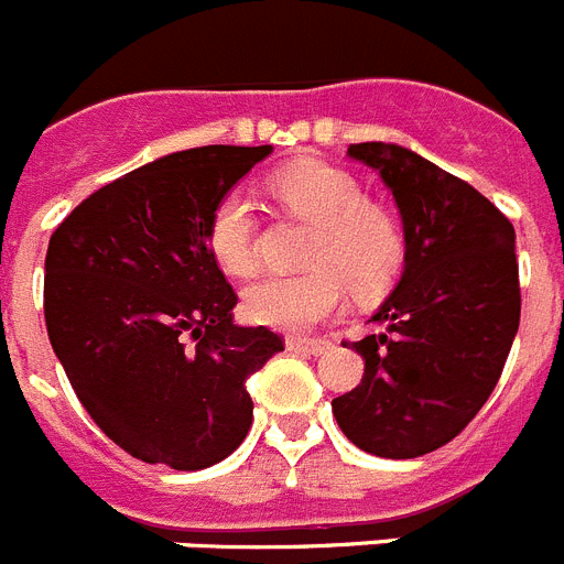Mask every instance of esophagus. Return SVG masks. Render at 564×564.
<instances>
[{"mask_svg":"<svg viewBox=\"0 0 564 564\" xmlns=\"http://www.w3.org/2000/svg\"><path fill=\"white\" fill-rule=\"evenodd\" d=\"M285 344H288V350H302V352H311V356H322V352L330 350V341H327V338L291 336Z\"/></svg>","mask_w":564,"mask_h":564,"instance_id":"obj_1","label":"esophagus"}]
</instances>
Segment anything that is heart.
<instances>
[{
  "instance_id": "b5f03b06",
  "label": "heart",
  "mask_w": 564,
  "mask_h": 564,
  "mask_svg": "<svg viewBox=\"0 0 564 564\" xmlns=\"http://www.w3.org/2000/svg\"><path fill=\"white\" fill-rule=\"evenodd\" d=\"M268 188L299 220L311 223L302 257L311 268L248 288L242 311L253 325L305 333L344 311L350 285L358 296H376L398 276L406 253L401 226L387 208L364 197L352 174L302 161L273 174ZM206 246L231 276L259 271L257 220L242 188H231L212 206Z\"/></svg>"
}]
</instances>
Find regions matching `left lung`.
<instances>
[{
	"label": "left lung",
	"instance_id": "8db88e82",
	"mask_svg": "<svg viewBox=\"0 0 564 564\" xmlns=\"http://www.w3.org/2000/svg\"><path fill=\"white\" fill-rule=\"evenodd\" d=\"M347 154L392 188L406 253L378 330L352 341L361 383L333 398V415L358 449L406 460L460 435L500 381L520 327L514 226L410 149L352 143Z\"/></svg>",
	"mask_w": 564,
	"mask_h": 564
}]
</instances>
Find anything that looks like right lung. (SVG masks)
I'll return each mask as SVG.
<instances>
[{"mask_svg":"<svg viewBox=\"0 0 564 564\" xmlns=\"http://www.w3.org/2000/svg\"><path fill=\"white\" fill-rule=\"evenodd\" d=\"M271 147H200L89 194L44 259L47 336L104 435L143 463L197 471L246 441V378L285 350L234 325L237 293L206 246L208 212Z\"/></svg>","mask_w":564,"mask_h":564,"instance_id":"1","label":"right lung"}]
</instances>
